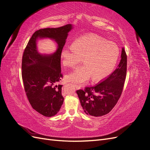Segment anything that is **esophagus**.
<instances>
[{"instance_id": "34e87169", "label": "esophagus", "mask_w": 150, "mask_h": 150, "mask_svg": "<svg viewBox=\"0 0 150 150\" xmlns=\"http://www.w3.org/2000/svg\"><path fill=\"white\" fill-rule=\"evenodd\" d=\"M74 87L76 88V89H79L81 88V86L77 85V84H74Z\"/></svg>"}]
</instances>
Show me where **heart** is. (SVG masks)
<instances>
[{
    "label": "heart",
    "instance_id": "1",
    "mask_svg": "<svg viewBox=\"0 0 150 150\" xmlns=\"http://www.w3.org/2000/svg\"><path fill=\"white\" fill-rule=\"evenodd\" d=\"M120 55L117 45L101 36L91 34L76 39L72 46L64 47L61 52L62 64L74 67L84 59V65L76 68L67 75V79L83 84L91 78L101 81L114 70Z\"/></svg>",
    "mask_w": 150,
    "mask_h": 150
}]
</instances>
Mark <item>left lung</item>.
Here are the masks:
<instances>
[{
  "mask_svg": "<svg viewBox=\"0 0 150 150\" xmlns=\"http://www.w3.org/2000/svg\"><path fill=\"white\" fill-rule=\"evenodd\" d=\"M121 59L116 69L94 86L76 91L84 111L88 115L101 116L115 107L123 89L127 71V55L122 47Z\"/></svg>",
  "mask_w": 150,
  "mask_h": 150,
  "instance_id": "obj_1",
  "label": "left lung"
}]
</instances>
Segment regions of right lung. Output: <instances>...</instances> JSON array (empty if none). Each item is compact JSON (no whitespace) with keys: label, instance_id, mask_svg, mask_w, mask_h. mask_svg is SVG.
I'll use <instances>...</instances> for the list:
<instances>
[{"label":"right lung","instance_id":"1","mask_svg":"<svg viewBox=\"0 0 150 150\" xmlns=\"http://www.w3.org/2000/svg\"><path fill=\"white\" fill-rule=\"evenodd\" d=\"M71 24L57 28L36 30L24 49L22 59V78L29 102L34 110L46 117H51L59 111L64 102L62 85L57 84L61 73V57ZM48 37L58 43L57 51L51 55H42L37 50L36 40Z\"/></svg>","mask_w":150,"mask_h":150}]
</instances>
